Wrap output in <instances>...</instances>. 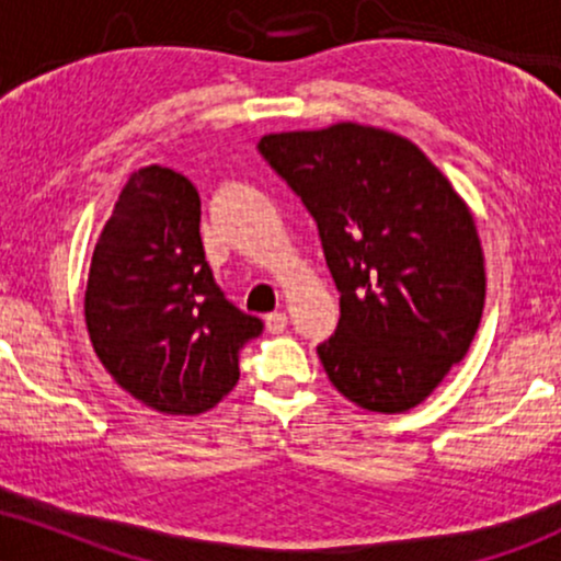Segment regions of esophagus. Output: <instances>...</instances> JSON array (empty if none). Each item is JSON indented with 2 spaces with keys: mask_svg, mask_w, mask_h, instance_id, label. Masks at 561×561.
Returning <instances> with one entry per match:
<instances>
[{
  "mask_svg": "<svg viewBox=\"0 0 561 561\" xmlns=\"http://www.w3.org/2000/svg\"><path fill=\"white\" fill-rule=\"evenodd\" d=\"M265 324H267L270 333L278 335V333H283V330H286L288 317H286V312H270V314H265Z\"/></svg>",
  "mask_w": 561,
  "mask_h": 561,
  "instance_id": "esophagus-1",
  "label": "esophagus"
}]
</instances>
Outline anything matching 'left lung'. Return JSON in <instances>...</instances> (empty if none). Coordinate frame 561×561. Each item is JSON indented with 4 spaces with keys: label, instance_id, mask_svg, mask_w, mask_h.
Segmentation results:
<instances>
[{
    "label": "left lung",
    "instance_id": "left-lung-1",
    "mask_svg": "<svg viewBox=\"0 0 561 561\" xmlns=\"http://www.w3.org/2000/svg\"><path fill=\"white\" fill-rule=\"evenodd\" d=\"M257 150L314 218L341 291L335 335L317 345L330 382L366 411L419 405L481 322L486 275L468 205L385 129L343 122L265 135Z\"/></svg>",
    "mask_w": 561,
    "mask_h": 561
}]
</instances>
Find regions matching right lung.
Wrapping results in <instances>:
<instances>
[{
	"label": "right lung",
	"mask_w": 561,
	"mask_h": 561,
	"mask_svg": "<svg viewBox=\"0 0 561 561\" xmlns=\"http://www.w3.org/2000/svg\"><path fill=\"white\" fill-rule=\"evenodd\" d=\"M85 322L116 385L174 416L220 403L239 382L241 348L265 328L220 291L199 239L195 184L163 165L135 171L103 226Z\"/></svg>",
	"instance_id": "1"
}]
</instances>
